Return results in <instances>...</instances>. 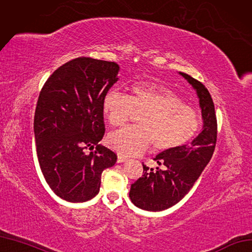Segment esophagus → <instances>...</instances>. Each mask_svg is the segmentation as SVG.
<instances>
[{"label": "esophagus", "instance_id": "1", "mask_svg": "<svg viewBox=\"0 0 252 252\" xmlns=\"http://www.w3.org/2000/svg\"><path fill=\"white\" fill-rule=\"evenodd\" d=\"M126 160H127V158H124V156L118 155V162H124V161H126Z\"/></svg>", "mask_w": 252, "mask_h": 252}]
</instances>
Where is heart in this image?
Returning <instances> with one entry per match:
<instances>
[{
	"mask_svg": "<svg viewBox=\"0 0 252 252\" xmlns=\"http://www.w3.org/2000/svg\"><path fill=\"white\" fill-rule=\"evenodd\" d=\"M131 96L111 90L103 99V112L111 126L125 125L134 112L143 114L138 126H129L108 135L112 149L124 156L144 153L150 144L156 152L184 146L201 127L197 111L186 105L174 92L152 81L132 85Z\"/></svg>",
	"mask_w": 252,
	"mask_h": 252,
	"instance_id": "b5f03b06",
	"label": "heart"
}]
</instances>
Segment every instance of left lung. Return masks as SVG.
Here are the masks:
<instances>
[{"label": "left lung", "instance_id": "8db88e82", "mask_svg": "<svg viewBox=\"0 0 252 252\" xmlns=\"http://www.w3.org/2000/svg\"><path fill=\"white\" fill-rule=\"evenodd\" d=\"M196 90L200 103L203 128L195 140L168 151L154 160L162 169L155 171L143 163L144 175L131 185L130 200L142 210L159 212L175 205L193 188L201 172L210 162L217 142V117L210 92L200 81L179 73Z\"/></svg>", "mask_w": 252, "mask_h": 252}]
</instances>
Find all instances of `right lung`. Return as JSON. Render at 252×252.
<instances>
[{"label":"right lung","instance_id":"add662e5","mask_svg":"<svg viewBox=\"0 0 252 252\" xmlns=\"http://www.w3.org/2000/svg\"><path fill=\"white\" fill-rule=\"evenodd\" d=\"M116 63L78 57L59 66L39 93L34 135L39 166L53 192L70 202L99 193L117 154L98 145L105 132L103 99L118 81ZM97 145L96 151H85Z\"/></svg>","mask_w":252,"mask_h":252}]
</instances>
